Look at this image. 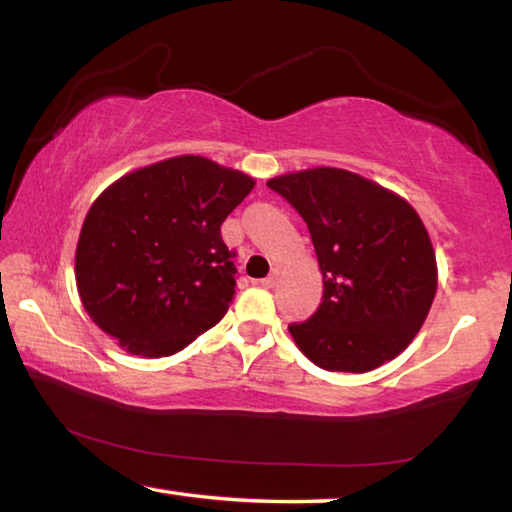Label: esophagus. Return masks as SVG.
I'll return each instance as SVG.
<instances>
[{
  "instance_id": "obj_1",
  "label": "esophagus",
  "mask_w": 512,
  "mask_h": 512,
  "mask_svg": "<svg viewBox=\"0 0 512 512\" xmlns=\"http://www.w3.org/2000/svg\"><path fill=\"white\" fill-rule=\"evenodd\" d=\"M277 280H280V271H277V268H273V273L262 280V286L264 288H273L277 284Z\"/></svg>"
}]
</instances>
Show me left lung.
I'll return each mask as SVG.
<instances>
[{"label":"left lung","instance_id":"1","mask_svg":"<svg viewBox=\"0 0 512 512\" xmlns=\"http://www.w3.org/2000/svg\"><path fill=\"white\" fill-rule=\"evenodd\" d=\"M304 219L322 271V302L288 324L306 358L365 374L396 358L421 329L436 293V259L405 199L362 176L315 167L268 181Z\"/></svg>","mask_w":512,"mask_h":512}]
</instances>
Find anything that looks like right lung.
I'll list each match as a JSON object with an SVG mask.
<instances>
[{"mask_svg":"<svg viewBox=\"0 0 512 512\" xmlns=\"http://www.w3.org/2000/svg\"><path fill=\"white\" fill-rule=\"evenodd\" d=\"M253 188L250 176L203 156H176L109 185L76 250L89 318L147 358L172 356L215 327L237 286L221 224Z\"/></svg>","mask_w":512,"mask_h":512,"instance_id":"obj_1","label":"right lung"}]
</instances>
